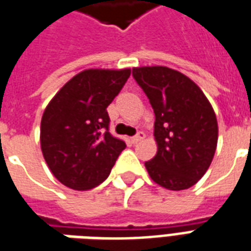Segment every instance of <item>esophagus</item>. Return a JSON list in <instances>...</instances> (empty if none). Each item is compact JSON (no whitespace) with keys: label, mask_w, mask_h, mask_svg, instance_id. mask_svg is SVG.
Wrapping results in <instances>:
<instances>
[{"label":"esophagus","mask_w":251,"mask_h":251,"mask_svg":"<svg viewBox=\"0 0 251 251\" xmlns=\"http://www.w3.org/2000/svg\"><path fill=\"white\" fill-rule=\"evenodd\" d=\"M144 137H145V134H144L142 131H140V133H137L134 137H131V142H133V144H137V142L141 141Z\"/></svg>","instance_id":"esophagus-1"}]
</instances>
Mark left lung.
Masks as SVG:
<instances>
[{
  "label": "left lung",
  "instance_id": "8db88e82",
  "mask_svg": "<svg viewBox=\"0 0 251 251\" xmlns=\"http://www.w3.org/2000/svg\"><path fill=\"white\" fill-rule=\"evenodd\" d=\"M154 111L156 156L145 163L151 179L171 191L187 189L207 172L218 144V121L199 86L163 66L133 68Z\"/></svg>",
  "mask_w": 251,
  "mask_h": 251
}]
</instances>
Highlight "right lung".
I'll return each mask as SVG.
<instances>
[{
  "label": "right lung",
  "instance_id": "add662e5",
  "mask_svg": "<svg viewBox=\"0 0 251 251\" xmlns=\"http://www.w3.org/2000/svg\"><path fill=\"white\" fill-rule=\"evenodd\" d=\"M130 76V68L79 72L44 110L41 152L62 184L87 191L107 179L126 144L110 134L107 106Z\"/></svg>",
  "mask_w": 251,
  "mask_h": 251
}]
</instances>
